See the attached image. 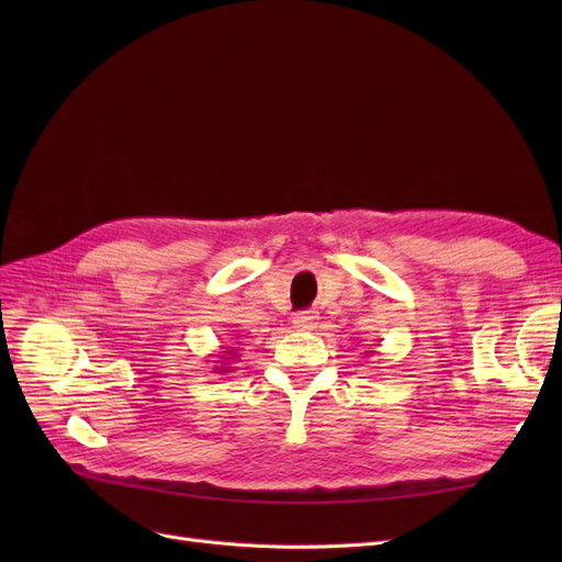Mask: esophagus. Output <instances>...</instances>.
<instances>
[{
  "mask_svg": "<svg viewBox=\"0 0 562 562\" xmlns=\"http://www.w3.org/2000/svg\"><path fill=\"white\" fill-rule=\"evenodd\" d=\"M318 323V314L314 310H307V312H300L293 316V326L297 330H314Z\"/></svg>",
  "mask_w": 562,
  "mask_h": 562,
  "instance_id": "34e87169",
  "label": "esophagus"
}]
</instances>
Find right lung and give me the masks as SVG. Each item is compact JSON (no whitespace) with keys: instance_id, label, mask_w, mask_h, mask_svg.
Masks as SVG:
<instances>
[{"instance_id":"1","label":"right lung","mask_w":562,"mask_h":562,"mask_svg":"<svg viewBox=\"0 0 562 562\" xmlns=\"http://www.w3.org/2000/svg\"><path fill=\"white\" fill-rule=\"evenodd\" d=\"M220 359L223 361H215L217 366L213 368V370H217V372H232V359H239V356H236L234 351H220Z\"/></svg>"}]
</instances>
